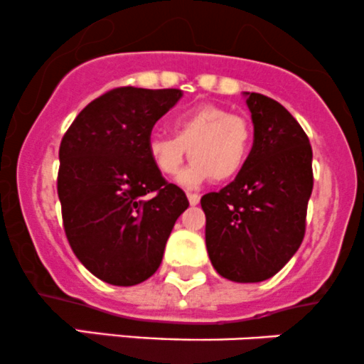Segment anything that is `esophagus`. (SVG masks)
<instances>
[{
  "label": "esophagus",
  "instance_id": "34e87169",
  "mask_svg": "<svg viewBox=\"0 0 364 364\" xmlns=\"http://www.w3.org/2000/svg\"><path fill=\"white\" fill-rule=\"evenodd\" d=\"M187 200H189L191 205H198V203H200L201 196H200V194H196V193H187Z\"/></svg>",
  "mask_w": 364,
  "mask_h": 364
}]
</instances>
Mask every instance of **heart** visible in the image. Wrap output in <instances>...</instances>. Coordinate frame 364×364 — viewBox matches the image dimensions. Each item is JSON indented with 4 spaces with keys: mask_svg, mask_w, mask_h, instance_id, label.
Instances as JSON below:
<instances>
[{
    "mask_svg": "<svg viewBox=\"0 0 364 364\" xmlns=\"http://www.w3.org/2000/svg\"><path fill=\"white\" fill-rule=\"evenodd\" d=\"M252 147V129L242 115L217 105H201L173 119V136L154 134L147 144L149 159L164 177L181 171L183 159L193 163L182 171L183 187L203 182H224L237 177Z\"/></svg>",
    "mask_w": 364,
    "mask_h": 364,
    "instance_id": "b5f03b06",
    "label": "heart"
}]
</instances>
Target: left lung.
<instances>
[{
  "label": "left lung",
  "instance_id": "8db88e82",
  "mask_svg": "<svg viewBox=\"0 0 364 364\" xmlns=\"http://www.w3.org/2000/svg\"><path fill=\"white\" fill-rule=\"evenodd\" d=\"M254 144L233 182L201 198L205 242L220 277L263 282L284 268L305 237L314 187L312 147L298 121L279 103L245 92Z\"/></svg>",
  "mask_w": 364,
  "mask_h": 364
}]
</instances>
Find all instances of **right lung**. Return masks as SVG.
Returning a JSON list of instances; mask_svg holds the SVG:
<instances>
[{"mask_svg":"<svg viewBox=\"0 0 364 364\" xmlns=\"http://www.w3.org/2000/svg\"><path fill=\"white\" fill-rule=\"evenodd\" d=\"M181 89L117 87L77 115L59 147L58 194L71 250L112 286L156 273L186 193L149 159L152 127Z\"/></svg>","mask_w":364,"mask_h":364,"instance_id":"obj_1","label":"right lung"}]
</instances>
